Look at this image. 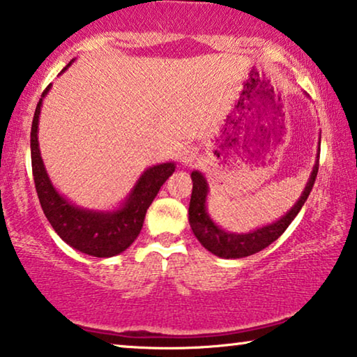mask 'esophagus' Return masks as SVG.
Returning a JSON list of instances; mask_svg holds the SVG:
<instances>
[{
    "label": "esophagus",
    "instance_id": "1",
    "mask_svg": "<svg viewBox=\"0 0 357 357\" xmlns=\"http://www.w3.org/2000/svg\"><path fill=\"white\" fill-rule=\"evenodd\" d=\"M179 160H181V165H184V167H192L194 162L197 160V149L192 146L184 147L179 155Z\"/></svg>",
    "mask_w": 357,
    "mask_h": 357
}]
</instances>
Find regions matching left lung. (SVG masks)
I'll use <instances>...</instances> for the list:
<instances>
[{"label":"left lung","mask_w":357,"mask_h":357,"mask_svg":"<svg viewBox=\"0 0 357 357\" xmlns=\"http://www.w3.org/2000/svg\"><path fill=\"white\" fill-rule=\"evenodd\" d=\"M319 151H321V137H319ZM317 169L319 153L314 160V167H312L310 178H307L305 189H303L300 199L295 202V205L291 206L284 216L279 218L278 221L242 234L225 231L221 226H218L216 222L211 220L210 213L206 210V197H208L210 192L208 183H206L204 173L194 169V172L190 173V178H192V195H190L189 204L190 229H192L194 236L202 245L208 250L210 253L216 255V257L220 258L237 259L261 252L263 248L269 247L271 243L278 241L287 227L290 226V222L295 220L298 211H300L301 206L305 205L312 185H314Z\"/></svg>","instance_id":"obj_1"}]
</instances>
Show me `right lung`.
I'll use <instances>...</instances> for the list:
<instances>
[{"mask_svg":"<svg viewBox=\"0 0 357 357\" xmlns=\"http://www.w3.org/2000/svg\"><path fill=\"white\" fill-rule=\"evenodd\" d=\"M73 61L68 62V66L63 67L61 73L66 72ZM50 89L51 84L41 94L40 102L35 109L30 132L31 169H33V181L41 208L45 211L47 221L51 222L52 229L67 245L96 258L115 257V255L125 252L139 236L147 208L155 199L165 181L174 173L176 163H157L144 169L132 185L130 194L116 208L89 210L72 204L54 188L40 152V114L43 100L50 93Z\"/></svg>","mask_w":357,"mask_h":357,"instance_id":"obj_1","label":"right lung"}]
</instances>
